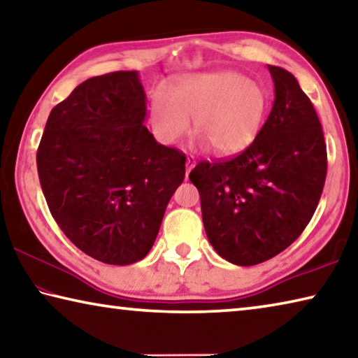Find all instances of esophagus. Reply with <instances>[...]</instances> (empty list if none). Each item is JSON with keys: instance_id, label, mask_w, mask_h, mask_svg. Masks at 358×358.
<instances>
[{"instance_id": "obj_1", "label": "esophagus", "mask_w": 358, "mask_h": 358, "mask_svg": "<svg viewBox=\"0 0 358 358\" xmlns=\"http://www.w3.org/2000/svg\"><path fill=\"white\" fill-rule=\"evenodd\" d=\"M194 166H196V159H194L192 156H187L186 157V177L189 175V172L192 171Z\"/></svg>"}]
</instances>
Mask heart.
Wrapping results in <instances>:
<instances>
[{"mask_svg": "<svg viewBox=\"0 0 358 358\" xmlns=\"http://www.w3.org/2000/svg\"><path fill=\"white\" fill-rule=\"evenodd\" d=\"M268 99L265 90L235 71H213L180 77L157 92L150 107L156 137L173 143L189 128L196 143L217 155L238 153L262 128Z\"/></svg>", "mask_w": 358, "mask_h": 358, "instance_id": "1", "label": "heart"}]
</instances>
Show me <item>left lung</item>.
<instances>
[{"label":"left lung","mask_w":358,"mask_h":358,"mask_svg":"<svg viewBox=\"0 0 358 358\" xmlns=\"http://www.w3.org/2000/svg\"><path fill=\"white\" fill-rule=\"evenodd\" d=\"M268 71L275 102L254 142L234 157L201 161L189 173L208 241L241 266L265 262L300 237L327 177V145L313 102L289 71Z\"/></svg>","instance_id":"obj_1"}]
</instances>
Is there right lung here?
<instances>
[{"label": "right lung", "mask_w": 358, "mask_h": 358, "mask_svg": "<svg viewBox=\"0 0 358 358\" xmlns=\"http://www.w3.org/2000/svg\"><path fill=\"white\" fill-rule=\"evenodd\" d=\"M145 101L137 71L88 78L52 108L36 156L53 220L104 264L147 256L185 180L186 156L143 126Z\"/></svg>", "instance_id": "1"}]
</instances>
